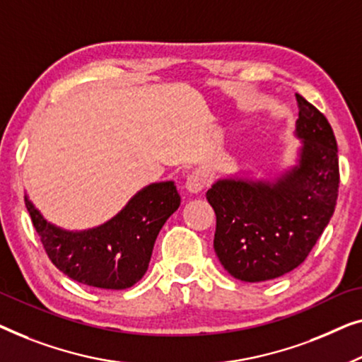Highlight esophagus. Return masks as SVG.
Listing matches in <instances>:
<instances>
[{
  "mask_svg": "<svg viewBox=\"0 0 362 362\" xmlns=\"http://www.w3.org/2000/svg\"><path fill=\"white\" fill-rule=\"evenodd\" d=\"M206 185V179L202 172H192L185 180V190L188 193H200Z\"/></svg>",
  "mask_w": 362,
  "mask_h": 362,
  "instance_id": "34e87169",
  "label": "esophagus"
}]
</instances>
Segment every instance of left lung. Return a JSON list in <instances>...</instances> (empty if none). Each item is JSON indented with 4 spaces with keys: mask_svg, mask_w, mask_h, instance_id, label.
<instances>
[{
    "mask_svg": "<svg viewBox=\"0 0 362 362\" xmlns=\"http://www.w3.org/2000/svg\"><path fill=\"white\" fill-rule=\"evenodd\" d=\"M297 96V164L274 180L228 177L206 200L216 215L213 247L234 279L264 282L298 267L332 220L339 187L338 146L328 119Z\"/></svg>",
    "mask_w": 362,
    "mask_h": 362,
    "instance_id": "1",
    "label": "left lung"
}]
</instances>
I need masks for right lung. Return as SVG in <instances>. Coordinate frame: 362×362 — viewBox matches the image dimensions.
Returning a JSON list of instances; mask_svg holds the SVG:
<instances>
[{
  "instance_id": "1",
  "label": "right lung",
  "mask_w": 362,
  "mask_h": 362,
  "mask_svg": "<svg viewBox=\"0 0 362 362\" xmlns=\"http://www.w3.org/2000/svg\"><path fill=\"white\" fill-rule=\"evenodd\" d=\"M26 208L54 266L90 287L123 290L144 276L157 234L180 206L174 182L151 183L118 215L85 231H67L40 215L28 195Z\"/></svg>"
}]
</instances>
